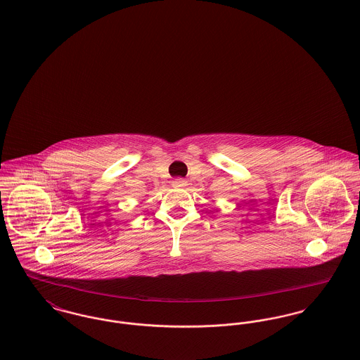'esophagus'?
Here are the masks:
<instances>
[{
	"instance_id": "obj_1",
	"label": "esophagus",
	"mask_w": 360,
	"mask_h": 360,
	"mask_svg": "<svg viewBox=\"0 0 360 360\" xmlns=\"http://www.w3.org/2000/svg\"><path fill=\"white\" fill-rule=\"evenodd\" d=\"M188 185V182L184 178H176L172 181V186L174 188H185Z\"/></svg>"
}]
</instances>
